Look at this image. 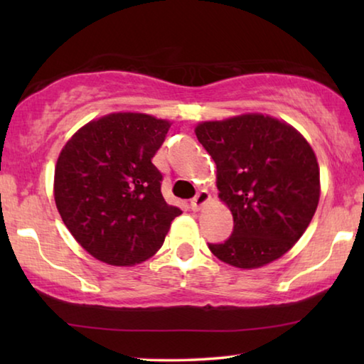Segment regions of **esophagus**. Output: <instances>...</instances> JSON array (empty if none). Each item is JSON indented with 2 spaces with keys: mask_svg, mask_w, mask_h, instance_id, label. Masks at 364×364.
I'll list each match as a JSON object with an SVG mask.
<instances>
[{
  "mask_svg": "<svg viewBox=\"0 0 364 364\" xmlns=\"http://www.w3.org/2000/svg\"><path fill=\"white\" fill-rule=\"evenodd\" d=\"M208 200H210V194H208L207 191H200V193L197 194L193 200H191V208H193L194 212H199Z\"/></svg>",
  "mask_w": 364,
  "mask_h": 364,
  "instance_id": "1",
  "label": "esophagus"
}]
</instances>
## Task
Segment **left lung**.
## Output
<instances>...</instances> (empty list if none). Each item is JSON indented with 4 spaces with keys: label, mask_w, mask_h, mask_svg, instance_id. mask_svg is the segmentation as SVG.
I'll list each match as a JSON object with an SVG mask.
<instances>
[{
    "label": "left lung",
    "mask_w": 364,
    "mask_h": 364,
    "mask_svg": "<svg viewBox=\"0 0 364 364\" xmlns=\"http://www.w3.org/2000/svg\"><path fill=\"white\" fill-rule=\"evenodd\" d=\"M194 132L217 165L218 197L234 220L230 239L208 249L241 269L278 260L306 231L319 202L310 143L287 122L258 112L200 122Z\"/></svg>",
    "instance_id": "left-lung-1"
}]
</instances>
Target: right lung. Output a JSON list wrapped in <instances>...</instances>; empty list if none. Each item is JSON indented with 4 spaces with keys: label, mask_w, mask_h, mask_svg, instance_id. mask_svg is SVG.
<instances>
[{
    "label": "right lung",
    "mask_w": 364,
    "mask_h": 364,
    "mask_svg": "<svg viewBox=\"0 0 364 364\" xmlns=\"http://www.w3.org/2000/svg\"><path fill=\"white\" fill-rule=\"evenodd\" d=\"M168 120L114 112L72 134L54 168V200L75 241L96 260L133 267L162 247L181 210L165 202L152 164Z\"/></svg>",
    "instance_id": "obj_1"
}]
</instances>
